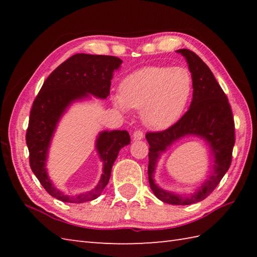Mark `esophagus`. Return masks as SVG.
Instances as JSON below:
<instances>
[{
    "mask_svg": "<svg viewBox=\"0 0 257 257\" xmlns=\"http://www.w3.org/2000/svg\"><path fill=\"white\" fill-rule=\"evenodd\" d=\"M133 138H134V140H141L144 138V133L140 132V130H137V132L134 133Z\"/></svg>",
    "mask_w": 257,
    "mask_h": 257,
    "instance_id": "1",
    "label": "esophagus"
}]
</instances>
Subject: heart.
Listing matches in <instances>:
<instances>
[{
	"label": "heart",
	"instance_id": "b5f03b06",
	"mask_svg": "<svg viewBox=\"0 0 257 257\" xmlns=\"http://www.w3.org/2000/svg\"><path fill=\"white\" fill-rule=\"evenodd\" d=\"M192 91L193 78L187 68L149 66L121 81L113 102L120 110L141 109L146 125L165 129L182 116Z\"/></svg>",
	"mask_w": 257,
	"mask_h": 257
}]
</instances>
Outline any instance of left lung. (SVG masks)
Returning a JSON list of instances; mask_svg holds the SVG:
<instances>
[{
    "mask_svg": "<svg viewBox=\"0 0 257 257\" xmlns=\"http://www.w3.org/2000/svg\"><path fill=\"white\" fill-rule=\"evenodd\" d=\"M193 78V99L189 110L171 127L162 132L146 134L149 144L148 179L151 190L162 202L174 205L196 203L209 196L220 183L232 162L233 147L235 144V125L232 109L225 92L213 76L207 65L192 51L182 48ZM185 134H196L210 144L216 158L215 173L193 196H177L160 189L153 181L156 160L162 151Z\"/></svg>",
    "mask_w": 257,
    "mask_h": 257,
    "instance_id": "obj_1",
    "label": "left lung"
}]
</instances>
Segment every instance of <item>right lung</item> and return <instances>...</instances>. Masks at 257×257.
I'll list each match as a JSON object with an SVG mask.
<instances>
[{"label": "right lung", "instance_id": "right-lung-1", "mask_svg": "<svg viewBox=\"0 0 257 257\" xmlns=\"http://www.w3.org/2000/svg\"><path fill=\"white\" fill-rule=\"evenodd\" d=\"M121 62L114 56L75 54L52 72L33 101L25 137L30 166L47 193L59 201L83 203L98 198L109 182L119 150L130 144V136L125 130L103 132L99 135L96 148L103 162V173L97 187L89 192L68 196L54 188L47 177V150L59 117L73 100L87 97L88 94L103 99L107 98L110 92L113 70L119 68Z\"/></svg>", "mask_w": 257, "mask_h": 257}]
</instances>
